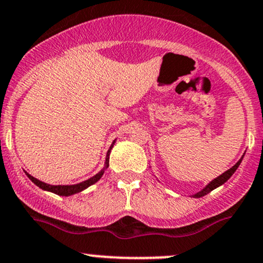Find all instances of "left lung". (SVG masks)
I'll return each mask as SVG.
<instances>
[{"label":"left lung","mask_w":263,"mask_h":263,"mask_svg":"<svg viewBox=\"0 0 263 263\" xmlns=\"http://www.w3.org/2000/svg\"><path fill=\"white\" fill-rule=\"evenodd\" d=\"M242 158H243V157H241V160H239L238 162L235 164V166H232V167H231L230 170H227V171H226V172H223V174H222L221 176H218V177H216L215 180H212L211 182H210L209 184H207V186L204 187L203 190H201L200 192H197V193H196V195H193L192 197H195V198H200V197H202V196L207 195V193H210L211 191H213V190H215V189H217V187H220L221 184H223L224 182H226L227 180H229V178L231 177V176H232L233 174H235L236 170L238 168L239 163L242 162Z\"/></svg>","instance_id":"left-lung-1"}]
</instances>
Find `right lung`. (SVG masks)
I'll use <instances>...</instances> for the list:
<instances>
[{
    "label": "right lung",
    "mask_w": 263,
    "mask_h": 263,
    "mask_svg": "<svg viewBox=\"0 0 263 263\" xmlns=\"http://www.w3.org/2000/svg\"><path fill=\"white\" fill-rule=\"evenodd\" d=\"M115 142H116V140L112 142L111 147H109V149L107 151V156H106V162H105V167H103L102 170L99 172V174H96L93 176V177L88 178V180L83 181V182L81 183H77V184H57V186H52V184H48V183H45L42 182V181L37 180V178H34L33 176H31L30 174H27V172L25 171V174L27 175V177L30 178L32 182L36 184V186H39L40 189L45 190V191H50V192H53L56 193V195L59 196H71V195H74V193H79L81 191H83V190H86L87 187L91 186V184L96 183L97 181L100 180L101 177H102V175L105 174V170L108 167V161H109V152H111L112 147H114Z\"/></svg>",
    "instance_id": "right-lung-1"
}]
</instances>
